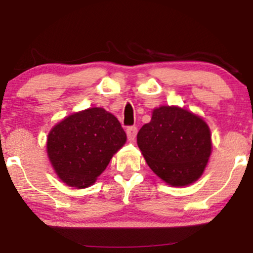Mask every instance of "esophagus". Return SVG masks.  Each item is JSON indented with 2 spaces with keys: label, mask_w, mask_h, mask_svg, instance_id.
I'll list each match as a JSON object with an SVG mask.
<instances>
[{
  "label": "esophagus",
  "mask_w": 253,
  "mask_h": 253,
  "mask_svg": "<svg viewBox=\"0 0 253 253\" xmlns=\"http://www.w3.org/2000/svg\"><path fill=\"white\" fill-rule=\"evenodd\" d=\"M136 132H138V128H136L135 126L127 127L126 133H127V136H128L129 140H134V138H135V135H136Z\"/></svg>",
  "instance_id": "esophagus-1"
}]
</instances>
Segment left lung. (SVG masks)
Returning a JSON list of instances; mask_svg holds the SVG:
<instances>
[{
  "instance_id": "left-lung-1",
  "label": "left lung",
  "mask_w": 253,
  "mask_h": 253,
  "mask_svg": "<svg viewBox=\"0 0 253 253\" xmlns=\"http://www.w3.org/2000/svg\"><path fill=\"white\" fill-rule=\"evenodd\" d=\"M136 143L153 172L175 187L190 184L202 175L211 150L207 124L188 110L169 106L153 110Z\"/></svg>"
}]
</instances>
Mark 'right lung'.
Returning <instances> with one entry per match:
<instances>
[{
  "label": "right lung",
  "instance_id": "add662e5",
  "mask_svg": "<svg viewBox=\"0 0 253 253\" xmlns=\"http://www.w3.org/2000/svg\"><path fill=\"white\" fill-rule=\"evenodd\" d=\"M125 141L126 133L114 115L103 108H89L52 128L47 155L64 183L86 188L103 172Z\"/></svg>",
  "mask_w": 253,
  "mask_h": 253
}]
</instances>
